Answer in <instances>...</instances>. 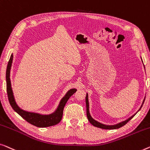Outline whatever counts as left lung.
Masks as SVG:
<instances>
[{"mask_svg": "<svg viewBox=\"0 0 150 150\" xmlns=\"http://www.w3.org/2000/svg\"><path fill=\"white\" fill-rule=\"evenodd\" d=\"M142 60V59H141ZM143 62V61H142ZM145 98L144 100H143V103L142 105H141V106L140 107V109H139V111L140 110L141 107H142L143 103H144V101H145ZM86 114H87V117H88V120H89V122L91 123V124H92L94 126H96V127L97 128H102V129H107V130H113V129H117V128H119L120 127H122V126H123L125 125V124L127 123V122H128L130 121V120L132 119V117H133L134 115H135V114H134L133 115H132L131 117L128 118V119H127L126 120H125V121H123L122 122H120V123L119 124H115V125H105V124H101L100 123V122H97L95 120H94L93 118H92L91 117V115H90V111H89V102H88V93L86 94Z\"/></svg>", "mask_w": 150, "mask_h": 150, "instance_id": "left-lung-1", "label": "left lung"}]
</instances>
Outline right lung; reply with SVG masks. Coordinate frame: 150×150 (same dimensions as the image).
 I'll list each match as a JSON object with an SVG mask.
<instances>
[{
  "mask_svg": "<svg viewBox=\"0 0 150 150\" xmlns=\"http://www.w3.org/2000/svg\"><path fill=\"white\" fill-rule=\"evenodd\" d=\"M13 54L11 55L10 59L8 62L7 71H6V81H7V92L8 95V99H9V103L13 110L18 113L21 117L24 118V119L29 123L33 124V125L37 126L39 128H44L48 127V126H52L56 124H58L61 121L63 115V110H64V107L66 105V103L69 98L73 95L75 92L77 91V90L75 88L71 89L67 92L62 100H60V104H59L58 108L53 113L50 115H41L39 113H32L26 111L23 109H20L17 105V103L15 100L13 93L11 80H10V70H11V67L13 62Z\"/></svg>",
  "mask_w": 150,
  "mask_h": 150,
  "instance_id": "add662e5",
  "label": "right lung"
}]
</instances>
